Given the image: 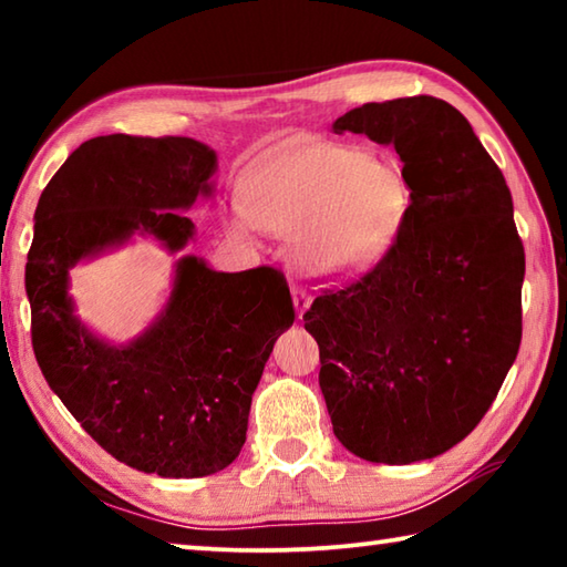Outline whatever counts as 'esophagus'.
Wrapping results in <instances>:
<instances>
[{"instance_id":"34e87169","label":"esophagus","mask_w":567,"mask_h":567,"mask_svg":"<svg viewBox=\"0 0 567 567\" xmlns=\"http://www.w3.org/2000/svg\"><path fill=\"white\" fill-rule=\"evenodd\" d=\"M292 302H295V312L297 318L307 310V305H310V292H307V287L292 282Z\"/></svg>"}]
</instances>
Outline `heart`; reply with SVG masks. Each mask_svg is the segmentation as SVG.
<instances>
[{
  "label": "heart",
  "instance_id": "obj_1",
  "mask_svg": "<svg viewBox=\"0 0 567 567\" xmlns=\"http://www.w3.org/2000/svg\"><path fill=\"white\" fill-rule=\"evenodd\" d=\"M398 169L338 142H310L247 177L243 207L257 227L297 237L300 260L318 272L370 262L405 209Z\"/></svg>",
  "mask_w": 567,
  "mask_h": 567
}]
</instances>
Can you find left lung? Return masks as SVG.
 I'll list each match as a JSON object with an SVG mask.
<instances>
[{
  "instance_id": "8db88e82",
  "label": "left lung",
  "mask_w": 567,
  "mask_h": 567,
  "mask_svg": "<svg viewBox=\"0 0 567 567\" xmlns=\"http://www.w3.org/2000/svg\"><path fill=\"white\" fill-rule=\"evenodd\" d=\"M332 130L402 159L410 203L375 265L305 310L340 443L362 460L443 455L497 398L523 338L525 249L501 167L445 100L354 107Z\"/></svg>"
}]
</instances>
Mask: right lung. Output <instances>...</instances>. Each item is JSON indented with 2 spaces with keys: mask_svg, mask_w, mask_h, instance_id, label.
<instances>
[{
  "mask_svg": "<svg viewBox=\"0 0 567 567\" xmlns=\"http://www.w3.org/2000/svg\"><path fill=\"white\" fill-rule=\"evenodd\" d=\"M215 159L189 137L87 140L44 187L27 255L47 385L112 457L162 477L213 475L239 455L265 362L295 322L285 275L267 265L215 272L182 257L162 318L127 348H110L72 315L66 270L134 229L185 247L195 225L179 209L207 195Z\"/></svg>",
  "mask_w": 567,
  "mask_h": 567,
  "instance_id": "1",
  "label": "right lung"
}]
</instances>
